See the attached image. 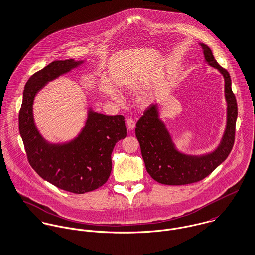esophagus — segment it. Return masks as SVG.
Wrapping results in <instances>:
<instances>
[{
    "label": "esophagus",
    "mask_w": 255,
    "mask_h": 255,
    "mask_svg": "<svg viewBox=\"0 0 255 255\" xmlns=\"http://www.w3.org/2000/svg\"><path fill=\"white\" fill-rule=\"evenodd\" d=\"M127 127H128V128L130 129V130L135 128V121H134L133 118L129 117V118L127 119Z\"/></svg>",
    "instance_id": "1"
}]
</instances>
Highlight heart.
<instances>
[{
	"instance_id": "1",
	"label": "heart",
	"mask_w": 255,
	"mask_h": 255,
	"mask_svg": "<svg viewBox=\"0 0 255 255\" xmlns=\"http://www.w3.org/2000/svg\"><path fill=\"white\" fill-rule=\"evenodd\" d=\"M139 102H140L141 104L145 105V104H147V103L149 102V96H147V95H143V96H141V97L139 98Z\"/></svg>"
}]
</instances>
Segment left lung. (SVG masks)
<instances>
[{"instance_id":"left-lung-1","label":"left lung","mask_w":255,"mask_h":255,"mask_svg":"<svg viewBox=\"0 0 255 255\" xmlns=\"http://www.w3.org/2000/svg\"><path fill=\"white\" fill-rule=\"evenodd\" d=\"M205 61L217 69L225 79V96L228 104L227 127L218 148L203 156H190L179 152L164 123L159 119L156 104H151L137 121L135 135L139 142L146 171L156 182L168 185H182L199 182L209 176L231 153L236 133L238 104L232 91V80L227 70L215 60L211 49L200 43Z\"/></svg>"}]
</instances>
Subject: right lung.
Returning a JSON list of instances; mask_svg holds the SVG:
<instances>
[{
  "mask_svg": "<svg viewBox=\"0 0 255 255\" xmlns=\"http://www.w3.org/2000/svg\"><path fill=\"white\" fill-rule=\"evenodd\" d=\"M81 63L55 61L31 75L24 87L18 115L19 133L32 169L43 180L77 194L97 189L108 181L113 149L127 136L123 115L107 116L91 110L82 131L71 142L50 144L37 130L32 114L37 92L48 81Z\"/></svg>",
  "mask_w": 255,
  "mask_h": 255,
  "instance_id": "1",
  "label": "right lung"
}]
</instances>
